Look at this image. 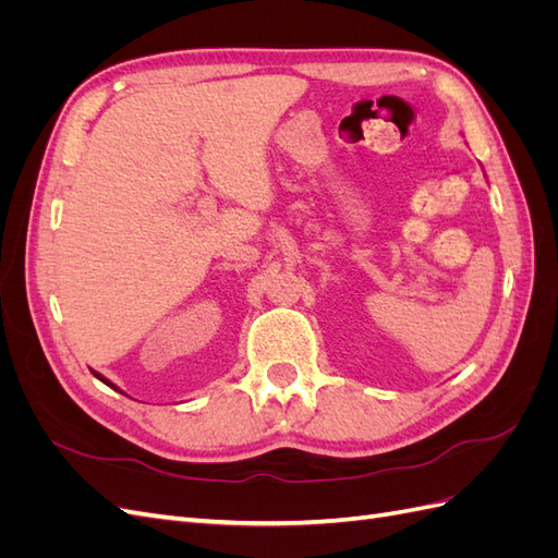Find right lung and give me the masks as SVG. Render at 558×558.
<instances>
[{
  "label": "right lung",
  "mask_w": 558,
  "mask_h": 558,
  "mask_svg": "<svg viewBox=\"0 0 558 558\" xmlns=\"http://www.w3.org/2000/svg\"><path fill=\"white\" fill-rule=\"evenodd\" d=\"M93 375H95V377H97V379H99V381H105V384H107V386H111V388H116V386H113V384H111V381H107V379H105V377H102V375H97V373H93Z\"/></svg>",
  "instance_id": "obj_1"
}]
</instances>
